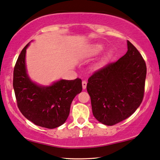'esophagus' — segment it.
Masks as SVG:
<instances>
[{"label":"esophagus","instance_id":"obj_1","mask_svg":"<svg viewBox=\"0 0 160 160\" xmlns=\"http://www.w3.org/2000/svg\"><path fill=\"white\" fill-rule=\"evenodd\" d=\"M82 88L83 89H85L86 87H87V82L85 80H83L82 82Z\"/></svg>","mask_w":160,"mask_h":160}]
</instances>
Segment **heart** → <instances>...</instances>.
Instances as JSON below:
<instances>
[{
	"mask_svg": "<svg viewBox=\"0 0 160 160\" xmlns=\"http://www.w3.org/2000/svg\"><path fill=\"white\" fill-rule=\"evenodd\" d=\"M102 49V46H100V45H97L94 48V53H97V52H99V51H100Z\"/></svg>",
	"mask_w": 160,
	"mask_h": 160,
	"instance_id": "heart-1",
	"label": "heart"
}]
</instances>
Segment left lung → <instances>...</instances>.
<instances>
[{
    "label": "left lung",
    "mask_w": 160,
    "mask_h": 160,
    "mask_svg": "<svg viewBox=\"0 0 160 160\" xmlns=\"http://www.w3.org/2000/svg\"><path fill=\"white\" fill-rule=\"evenodd\" d=\"M127 45L125 55L94 72L87 85L93 115L107 126L115 125L131 116L144 97L145 61L129 41Z\"/></svg>",
    "instance_id": "left-lung-1"
}]
</instances>
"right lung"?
<instances>
[{"mask_svg": "<svg viewBox=\"0 0 160 160\" xmlns=\"http://www.w3.org/2000/svg\"><path fill=\"white\" fill-rule=\"evenodd\" d=\"M27 44L18 56L13 71V88L18 107L35 125L55 128L66 121L72 100L82 92V80H61L48 87L31 81L25 66Z\"/></svg>", "mask_w": 160, "mask_h": 160, "instance_id": "1", "label": "right lung"}]
</instances>
